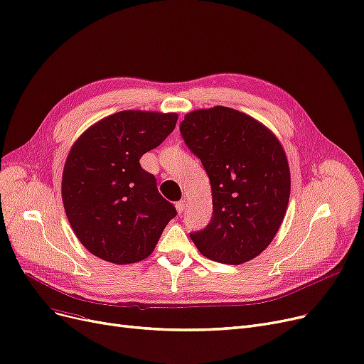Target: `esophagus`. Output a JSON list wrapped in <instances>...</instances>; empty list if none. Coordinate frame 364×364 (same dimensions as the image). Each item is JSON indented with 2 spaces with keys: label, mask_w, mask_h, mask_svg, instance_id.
I'll return each instance as SVG.
<instances>
[{
  "label": "esophagus",
  "mask_w": 364,
  "mask_h": 364,
  "mask_svg": "<svg viewBox=\"0 0 364 364\" xmlns=\"http://www.w3.org/2000/svg\"><path fill=\"white\" fill-rule=\"evenodd\" d=\"M176 208H177V211H178V214H181L183 211H184V208H186V200H178V202H176Z\"/></svg>",
  "instance_id": "obj_1"
}]
</instances>
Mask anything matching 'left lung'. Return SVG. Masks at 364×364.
I'll return each instance as SVG.
<instances>
[{"instance_id":"obj_1","label":"left lung","mask_w":364,"mask_h":364,"mask_svg":"<svg viewBox=\"0 0 364 364\" xmlns=\"http://www.w3.org/2000/svg\"><path fill=\"white\" fill-rule=\"evenodd\" d=\"M180 132L207 171L213 218L191 233L200 255L241 264L277 235L290 198V168L278 138L264 124L229 107L196 109Z\"/></svg>"}]
</instances>
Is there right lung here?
<instances>
[{"instance_id": "add662e5", "label": "right lung", "mask_w": 364, "mask_h": 364, "mask_svg": "<svg viewBox=\"0 0 364 364\" xmlns=\"http://www.w3.org/2000/svg\"><path fill=\"white\" fill-rule=\"evenodd\" d=\"M176 113L124 109L85 131L62 173V200L75 236L93 256L128 264L149 257L177 210L159 193L141 156L173 131Z\"/></svg>"}]
</instances>
